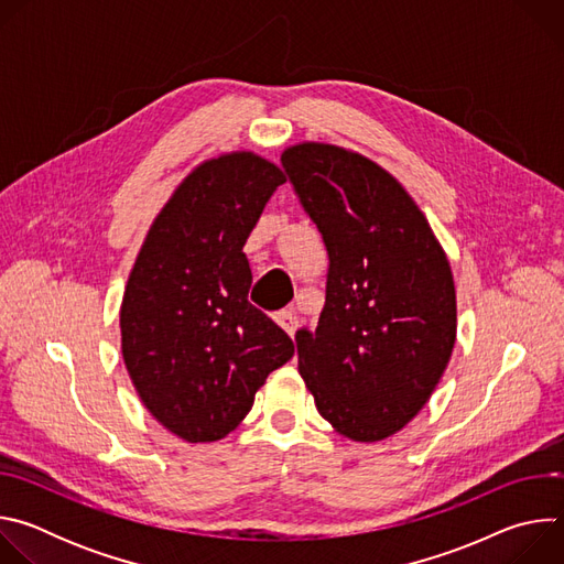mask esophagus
Instances as JSON below:
<instances>
[{
    "mask_svg": "<svg viewBox=\"0 0 564 564\" xmlns=\"http://www.w3.org/2000/svg\"><path fill=\"white\" fill-rule=\"evenodd\" d=\"M276 324L290 335V337H294V333H296V328H299V316H296V312L294 310H281V312H276Z\"/></svg>",
    "mask_w": 564,
    "mask_h": 564,
    "instance_id": "obj_1",
    "label": "esophagus"
}]
</instances>
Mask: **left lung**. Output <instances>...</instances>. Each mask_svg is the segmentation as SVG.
Returning a JSON list of instances; mask_svg holds the SVG:
<instances>
[{
	"label": "left lung",
	"instance_id": "8db88e82",
	"mask_svg": "<svg viewBox=\"0 0 564 564\" xmlns=\"http://www.w3.org/2000/svg\"><path fill=\"white\" fill-rule=\"evenodd\" d=\"M281 163L330 259L318 324L296 333L299 372L337 433L386 440L424 409L448 366L451 263L411 194L366 155L301 142Z\"/></svg>",
	"mask_w": 564,
	"mask_h": 564
}]
</instances>
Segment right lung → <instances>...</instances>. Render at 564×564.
Returning a JSON list of instances; mask_svg holds the SVG:
<instances>
[{
	"mask_svg": "<svg viewBox=\"0 0 564 564\" xmlns=\"http://www.w3.org/2000/svg\"><path fill=\"white\" fill-rule=\"evenodd\" d=\"M283 172L252 151L200 163L151 223L129 274L122 359L144 409L189 444L231 433L292 339L248 301L246 240Z\"/></svg>",
	"mask_w": 564,
	"mask_h": 564,
	"instance_id": "add662e5",
	"label": "right lung"
}]
</instances>
